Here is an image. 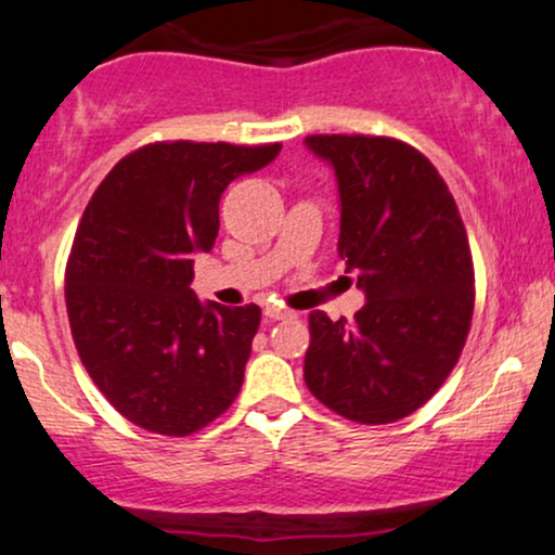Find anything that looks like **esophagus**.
<instances>
[{
  "label": "esophagus",
  "instance_id": "34e87169",
  "mask_svg": "<svg viewBox=\"0 0 555 555\" xmlns=\"http://www.w3.org/2000/svg\"><path fill=\"white\" fill-rule=\"evenodd\" d=\"M266 318H271V321H284V318H292L295 313H289V310L279 308V305H266Z\"/></svg>",
  "mask_w": 555,
  "mask_h": 555
}]
</instances>
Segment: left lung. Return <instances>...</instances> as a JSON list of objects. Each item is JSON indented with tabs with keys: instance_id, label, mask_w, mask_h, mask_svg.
Masks as SVG:
<instances>
[{
	"instance_id": "left-lung-1",
	"label": "left lung",
	"mask_w": 555,
	"mask_h": 555,
	"mask_svg": "<svg viewBox=\"0 0 555 555\" xmlns=\"http://www.w3.org/2000/svg\"><path fill=\"white\" fill-rule=\"evenodd\" d=\"M339 182V258L367 302L310 313L305 384L336 415L386 425L428 401L460 360L475 310L467 229L438 169L384 135H308Z\"/></svg>"
}]
</instances>
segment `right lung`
Here are the masks:
<instances>
[{"mask_svg":"<svg viewBox=\"0 0 555 555\" xmlns=\"http://www.w3.org/2000/svg\"><path fill=\"white\" fill-rule=\"evenodd\" d=\"M282 143L162 140L132 151L95 188L65 271L69 328L106 401L138 428L190 436L237 399L258 305H203L193 253L219 234L227 184Z\"/></svg>","mask_w":555,"mask_h":555,"instance_id":"add662e5","label":"right lung"}]
</instances>
